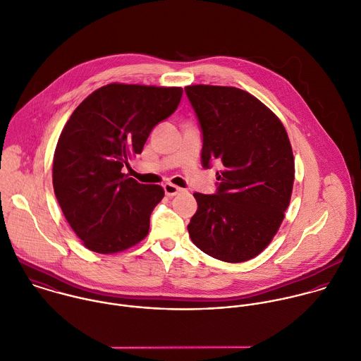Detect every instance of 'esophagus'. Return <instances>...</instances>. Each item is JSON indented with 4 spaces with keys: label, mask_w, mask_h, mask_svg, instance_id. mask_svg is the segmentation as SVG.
Listing matches in <instances>:
<instances>
[{
    "label": "esophagus",
    "mask_w": 361,
    "mask_h": 361,
    "mask_svg": "<svg viewBox=\"0 0 361 361\" xmlns=\"http://www.w3.org/2000/svg\"><path fill=\"white\" fill-rule=\"evenodd\" d=\"M163 188H164V194H166L167 197H174V195H177V194L181 191L180 187H177V185H174V184H171V183H166V184L163 185Z\"/></svg>",
    "instance_id": "34e87169"
}]
</instances>
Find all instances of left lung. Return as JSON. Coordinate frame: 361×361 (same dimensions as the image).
<instances>
[{
	"instance_id": "1",
	"label": "left lung",
	"mask_w": 361,
	"mask_h": 361,
	"mask_svg": "<svg viewBox=\"0 0 361 361\" xmlns=\"http://www.w3.org/2000/svg\"><path fill=\"white\" fill-rule=\"evenodd\" d=\"M185 94L201 132V161L224 164L216 192H195L188 224L192 243L208 256L242 263L277 233L291 200L295 164L281 121L256 97L221 85H188Z\"/></svg>"
}]
</instances>
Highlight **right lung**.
Listing matches in <instances>:
<instances>
[{
  "mask_svg": "<svg viewBox=\"0 0 361 361\" xmlns=\"http://www.w3.org/2000/svg\"><path fill=\"white\" fill-rule=\"evenodd\" d=\"M181 95V87L112 82L90 94L64 125L53 157V188L66 221L91 252H123L149 233L164 191L121 170L142 153Z\"/></svg>",
  "mask_w": 361,
  "mask_h": 361,
  "instance_id": "obj_1",
  "label": "right lung"
}]
</instances>
